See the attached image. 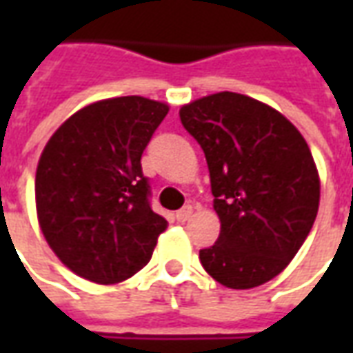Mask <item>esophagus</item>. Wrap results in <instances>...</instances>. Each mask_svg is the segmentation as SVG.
Segmentation results:
<instances>
[{"label": "esophagus", "instance_id": "1", "mask_svg": "<svg viewBox=\"0 0 353 353\" xmlns=\"http://www.w3.org/2000/svg\"><path fill=\"white\" fill-rule=\"evenodd\" d=\"M191 215H192V208L185 206V208H181L179 212H176V219L179 223H185L187 219H189V217H191Z\"/></svg>", "mask_w": 353, "mask_h": 353}]
</instances>
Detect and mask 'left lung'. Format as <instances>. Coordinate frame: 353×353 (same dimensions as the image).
<instances>
[{
    "label": "left lung",
    "instance_id": "left-lung-1",
    "mask_svg": "<svg viewBox=\"0 0 353 353\" xmlns=\"http://www.w3.org/2000/svg\"><path fill=\"white\" fill-rule=\"evenodd\" d=\"M206 154L221 232L200 250L215 281L252 289L289 265L316 221L319 176L308 143L280 111L236 92L179 109Z\"/></svg>",
    "mask_w": 353,
    "mask_h": 353
}]
</instances>
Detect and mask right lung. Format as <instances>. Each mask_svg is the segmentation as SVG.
<instances>
[{
    "label": "right lung",
    "mask_w": 353,
    "mask_h": 353,
    "mask_svg": "<svg viewBox=\"0 0 353 353\" xmlns=\"http://www.w3.org/2000/svg\"><path fill=\"white\" fill-rule=\"evenodd\" d=\"M168 105L141 96L94 101L43 149L35 206L43 236L72 272L119 283L149 263L166 219L149 204L141 154Z\"/></svg>",
    "instance_id": "right-lung-1"
}]
</instances>
